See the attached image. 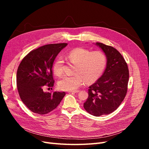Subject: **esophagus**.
I'll use <instances>...</instances> for the list:
<instances>
[{
  "label": "esophagus",
  "mask_w": 149,
  "mask_h": 149,
  "mask_svg": "<svg viewBox=\"0 0 149 149\" xmlns=\"http://www.w3.org/2000/svg\"><path fill=\"white\" fill-rule=\"evenodd\" d=\"M79 91H78V90H77V91H69L68 93H78Z\"/></svg>",
  "instance_id": "obj_1"
}]
</instances>
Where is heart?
Returning a JSON list of instances; mask_svg holds the SVG:
<instances>
[{"instance_id": "obj_1", "label": "heart", "mask_w": 149, "mask_h": 149, "mask_svg": "<svg viewBox=\"0 0 149 149\" xmlns=\"http://www.w3.org/2000/svg\"><path fill=\"white\" fill-rule=\"evenodd\" d=\"M69 61L76 65L73 75H65L59 80L58 88L63 91H74L81 86L84 80L88 84L95 82L102 75L104 70L107 57L100 51L91 52L84 48L72 49L67 55ZM64 60L57 58L53 65V72L57 76L63 73Z\"/></svg>"}]
</instances>
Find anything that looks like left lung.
Here are the masks:
<instances>
[{
	"mask_svg": "<svg viewBox=\"0 0 149 149\" xmlns=\"http://www.w3.org/2000/svg\"><path fill=\"white\" fill-rule=\"evenodd\" d=\"M107 57L106 69L95 83L90 86L84 108L94 116L109 114L120 106L127 91L129 73L127 63L114 47L96 43Z\"/></svg>",
	"mask_w": 149,
	"mask_h": 149,
	"instance_id": "obj_1",
	"label": "left lung"
}]
</instances>
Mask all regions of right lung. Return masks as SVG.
<instances>
[{
    "label": "right lung",
    "instance_id": "1",
    "mask_svg": "<svg viewBox=\"0 0 149 149\" xmlns=\"http://www.w3.org/2000/svg\"><path fill=\"white\" fill-rule=\"evenodd\" d=\"M67 45L63 43L40 47L26 55L18 68V92L22 102L34 113L43 115L52 111L65 96V92H45L43 89L53 86V62Z\"/></svg>",
    "mask_w": 149,
    "mask_h": 149
}]
</instances>
